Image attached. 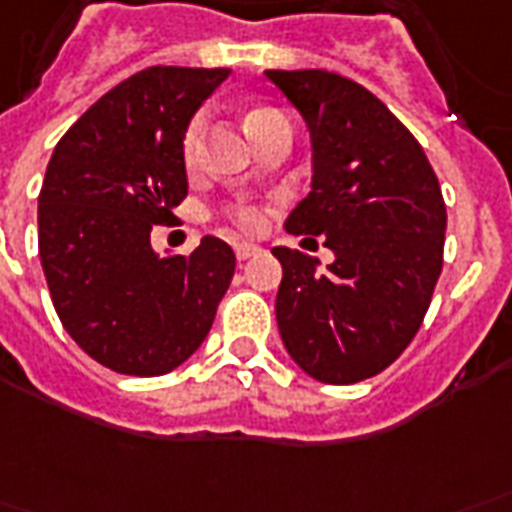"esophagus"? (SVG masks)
<instances>
[{
  "mask_svg": "<svg viewBox=\"0 0 512 512\" xmlns=\"http://www.w3.org/2000/svg\"><path fill=\"white\" fill-rule=\"evenodd\" d=\"M260 252H263V249H260V246H255V244H246V241L236 244V257H238V260H249V257L260 255Z\"/></svg>",
  "mask_w": 512,
  "mask_h": 512,
  "instance_id": "1",
  "label": "esophagus"
}]
</instances>
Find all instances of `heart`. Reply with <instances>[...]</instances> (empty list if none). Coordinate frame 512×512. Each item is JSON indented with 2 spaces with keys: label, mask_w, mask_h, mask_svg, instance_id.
<instances>
[{
  "label": "heart",
  "mask_w": 512,
  "mask_h": 512,
  "mask_svg": "<svg viewBox=\"0 0 512 512\" xmlns=\"http://www.w3.org/2000/svg\"><path fill=\"white\" fill-rule=\"evenodd\" d=\"M274 116H282V113L276 111V108H255V111L246 113V130L252 132L257 130L260 124H266L268 119H274ZM203 127H206V116L198 113V116H192V121L187 124V130H184V138H181V154H184V162H195L198 157V146L200 138H203ZM233 219H236L238 225L244 227V230H255L263 222V214L252 206H241L233 211Z\"/></svg>",
  "instance_id": "b5f03b06"
}]
</instances>
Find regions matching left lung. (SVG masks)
Listing matches in <instances>:
<instances>
[{
    "label": "left lung",
    "mask_w": 512,
    "mask_h": 512,
    "mask_svg": "<svg viewBox=\"0 0 512 512\" xmlns=\"http://www.w3.org/2000/svg\"><path fill=\"white\" fill-rule=\"evenodd\" d=\"M312 138V192L285 227L323 236L331 266L276 246V325L331 385L388 369L418 333L442 271L445 200L420 143L369 89L328 70H266Z\"/></svg>",
    "instance_id": "8db88e82"
}]
</instances>
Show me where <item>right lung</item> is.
Returning a JSON list of instances; mask_svg holds the SVG:
<instances>
[{"mask_svg": "<svg viewBox=\"0 0 512 512\" xmlns=\"http://www.w3.org/2000/svg\"><path fill=\"white\" fill-rule=\"evenodd\" d=\"M227 67H149L102 94L45 170L37 244L64 331L119 374L173 372L211 331L236 271L206 236L192 255L160 257L151 227L187 198L181 138Z\"/></svg>", "mask_w": 512, "mask_h": 512, "instance_id": "obj_1", "label": "right lung"}]
</instances>
